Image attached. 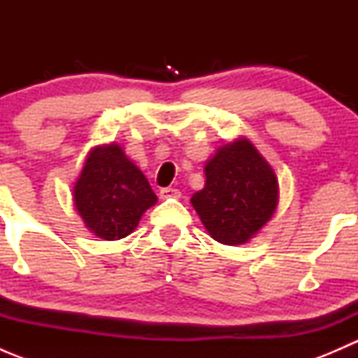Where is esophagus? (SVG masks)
Listing matches in <instances>:
<instances>
[{
	"instance_id": "obj_1",
	"label": "esophagus",
	"mask_w": 358,
	"mask_h": 358,
	"mask_svg": "<svg viewBox=\"0 0 358 358\" xmlns=\"http://www.w3.org/2000/svg\"><path fill=\"white\" fill-rule=\"evenodd\" d=\"M161 197L162 199H180L182 197V192L178 189H173V187H166V189H161Z\"/></svg>"
}]
</instances>
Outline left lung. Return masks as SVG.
Instances as JSON below:
<instances>
[{
	"mask_svg": "<svg viewBox=\"0 0 358 358\" xmlns=\"http://www.w3.org/2000/svg\"><path fill=\"white\" fill-rule=\"evenodd\" d=\"M204 189L192 196L209 236L227 246L246 244L272 220L279 204V180L251 140L218 147L204 164Z\"/></svg>",
	"mask_w": 358,
	"mask_h": 358,
	"instance_id": "obj_1",
	"label": "left lung"
}]
</instances>
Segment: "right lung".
Here are the masks:
<instances>
[{
  "label": "right lung",
  "instance_id": "right-lung-1",
  "mask_svg": "<svg viewBox=\"0 0 358 358\" xmlns=\"http://www.w3.org/2000/svg\"><path fill=\"white\" fill-rule=\"evenodd\" d=\"M72 201L90 232L117 241L136 229L157 196L142 169L112 142L90 150L72 187Z\"/></svg>",
  "mask_w": 358,
  "mask_h": 358
}]
</instances>
